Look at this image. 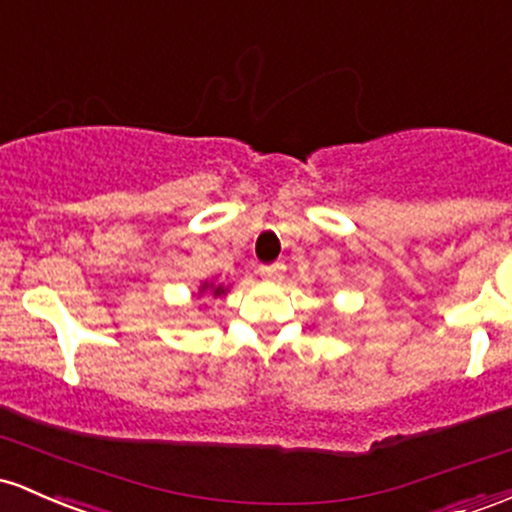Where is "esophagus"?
<instances>
[{
    "label": "esophagus",
    "instance_id": "1",
    "mask_svg": "<svg viewBox=\"0 0 512 512\" xmlns=\"http://www.w3.org/2000/svg\"><path fill=\"white\" fill-rule=\"evenodd\" d=\"M284 262H272V265H262L260 267V277L267 279V282H277V279H282L284 274Z\"/></svg>",
    "mask_w": 512,
    "mask_h": 512
}]
</instances>
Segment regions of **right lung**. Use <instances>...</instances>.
I'll return each mask as SVG.
<instances>
[{"mask_svg": "<svg viewBox=\"0 0 512 512\" xmlns=\"http://www.w3.org/2000/svg\"><path fill=\"white\" fill-rule=\"evenodd\" d=\"M201 294H204V291H211L213 296H221V294H226V286L223 284H213V282H204L201 284Z\"/></svg>", "mask_w": 512, "mask_h": 512, "instance_id": "1", "label": "right lung"}]
</instances>
